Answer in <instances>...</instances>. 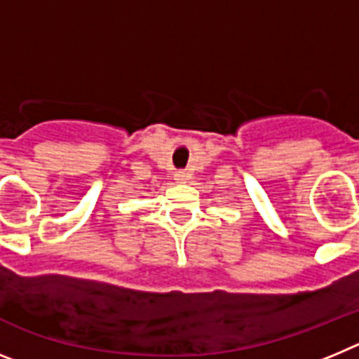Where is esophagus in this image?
<instances>
[{
  "instance_id": "34e87169",
  "label": "esophagus",
  "mask_w": 359,
  "mask_h": 359,
  "mask_svg": "<svg viewBox=\"0 0 359 359\" xmlns=\"http://www.w3.org/2000/svg\"><path fill=\"white\" fill-rule=\"evenodd\" d=\"M189 172H185V170H180V172L174 174V180H176L177 183H187L189 182Z\"/></svg>"
}]
</instances>
